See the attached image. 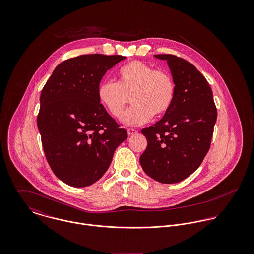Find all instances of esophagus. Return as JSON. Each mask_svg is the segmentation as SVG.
<instances>
[{"instance_id":"1","label":"esophagus","mask_w":254,"mask_h":254,"mask_svg":"<svg viewBox=\"0 0 254 254\" xmlns=\"http://www.w3.org/2000/svg\"><path fill=\"white\" fill-rule=\"evenodd\" d=\"M137 130H135V129H127V133H128V135L129 136H132V135H135V134H137Z\"/></svg>"}]
</instances>
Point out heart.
I'll list each match as a JSON object with an SVG mask.
<instances>
[{
  "label": "heart",
  "mask_w": 254,
  "mask_h": 254,
  "mask_svg": "<svg viewBox=\"0 0 254 254\" xmlns=\"http://www.w3.org/2000/svg\"><path fill=\"white\" fill-rule=\"evenodd\" d=\"M117 77L118 83H100L98 99L112 116L120 118L131 98L134 107L124 114V124H144L152 116H165L172 108L176 88L170 73L155 70L140 61H132L118 69Z\"/></svg>",
  "instance_id": "1"
}]
</instances>
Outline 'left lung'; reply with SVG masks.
<instances>
[{
  "label": "left lung",
  "mask_w": 254,
  "mask_h": 254,
  "mask_svg": "<svg viewBox=\"0 0 254 254\" xmlns=\"http://www.w3.org/2000/svg\"><path fill=\"white\" fill-rule=\"evenodd\" d=\"M154 57L167 62L175 83V100L165 116L142 130L147 146L140 163L153 180L174 184L201 164L210 147L217 110L212 90L195 66L173 55Z\"/></svg>",
  "instance_id": "obj_1"
}]
</instances>
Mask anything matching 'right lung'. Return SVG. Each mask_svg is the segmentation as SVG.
Listing matches in <instances>:
<instances>
[{"instance_id": "add662e5", "label": "right lung", "mask_w": 254, "mask_h": 254, "mask_svg": "<svg viewBox=\"0 0 254 254\" xmlns=\"http://www.w3.org/2000/svg\"><path fill=\"white\" fill-rule=\"evenodd\" d=\"M124 59L94 54L64 61L42 90L37 125L44 152L56 176L71 187L99 181L128 137L98 99L102 78Z\"/></svg>"}]
</instances>
